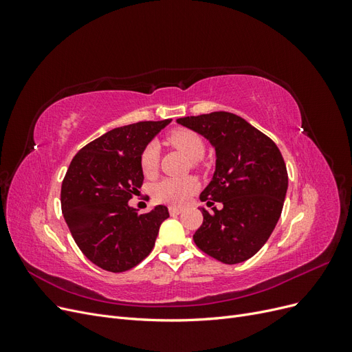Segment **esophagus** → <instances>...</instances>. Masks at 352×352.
<instances>
[{
  "label": "esophagus",
  "instance_id": "1",
  "mask_svg": "<svg viewBox=\"0 0 352 352\" xmlns=\"http://www.w3.org/2000/svg\"><path fill=\"white\" fill-rule=\"evenodd\" d=\"M168 211H170V214H172V216H176V214H180V212L184 211V208L172 206V207H168Z\"/></svg>",
  "mask_w": 352,
  "mask_h": 352
}]
</instances>
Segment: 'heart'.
Instances as JSON below:
<instances>
[{
  "mask_svg": "<svg viewBox=\"0 0 352 352\" xmlns=\"http://www.w3.org/2000/svg\"><path fill=\"white\" fill-rule=\"evenodd\" d=\"M168 142L182 151L190 160H199L204 155V142L201 136L189 129H175L167 136ZM158 164V145L150 144L145 146L141 155V167L145 175H153ZM198 188L194 177H166L154 185V197L160 202L180 206L188 201Z\"/></svg>",
  "mask_w": 352,
  "mask_h": 352,
  "instance_id": "b5f03b06",
  "label": "heart"
}]
</instances>
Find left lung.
<instances>
[{"instance_id":"1","label":"left lung","mask_w":352,"mask_h":352,"mask_svg":"<svg viewBox=\"0 0 352 352\" xmlns=\"http://www.w3.org/2000/svg\"><path fill=\"white\" fill-rule=\"evenodd\" d=\"M216 151V168L201 192L211 210L195 232L197 247L225 264L251 258L274 230L287 190V172L279 148L242 117L228 111L182 117ZM221 201L222 208L212 207Z\"/></svg>"}]
</instances>
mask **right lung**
I'll return each instance as SVG.
<instances>
[{"instance_id": "obj_1", "label": "right lung", "mask_w": 352, "mask_h": 352, "mask_svg": "<svg viewBox=\"0 0 352 352\" xmlns=\"http://www.w3.org/2000/svg\"><path fill=\"white\" fill-rule=\"evenodd\" d=\"M172 120L140 122L104 133L74 155L61 185V211L79 250L98 267L120 273L151 252L166 206L140 214L129 199L142 186L141 155Z\"/></svg>"}]
</instances>
